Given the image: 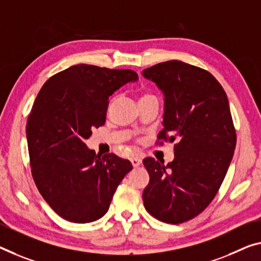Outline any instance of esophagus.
<instances>
[{"label":"esophagus","mask_w":261,"mask_h":261,"mask_svg":"<svg viewBox=\"0 0 261 261\" xmlns=\"http://www.w3.org/2000/svg\"><path fill=\"white\" fill-rule=\"evenodd\" d=\"M130 162H132V164H133V167L134 168H138L140 164L142 163V161H141V159L140 158H136V156H134V158H132L130 159Z\"/></svg>","instance_id":"1"}]
</instances>
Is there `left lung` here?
<instances>
[{"mask_svg": "<svg viewBox=\"0 0 261 261\" xmlns=\"http://www.w3.org/2000/svg\"><path fill=\"white\" fill-rule=\"evenodd\" d=\"M142 77L155 83L164 97L159 138L178 140L175 158L167 166L143 160L149 174L144 207L161 222L179 224L209 205L230 167L236 130L228 100L214 75L179 61L148 67Z\"/></svg>", "mask_w": 261, "mask_h": 261, "instance_id": "obj_1", "label": "left lung"}]
</instances>
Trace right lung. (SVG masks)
<instances>
[{
    "label": "right lung",
    "instance_id": "right-lung-1",
    "mask_svg": "<svg viewBox=\"0 0 261 261\" xmlns=\"http://www.w3.org/2000/svg\"><path fill=\"white\" fill-rule=\"evenodd\" d=\"M138 80L130 70L79 64L55 74L39 91L27 122L31 172L62 218L82 224L101 218L133 169L114 154L97 155L85 141L105 123L110 97Z\"/></svg>",
    "mask_w": 261,
    "mask_h": 261
}]
</instances>
